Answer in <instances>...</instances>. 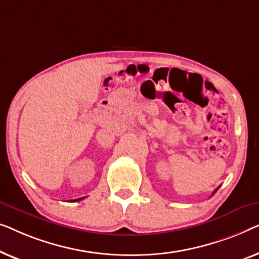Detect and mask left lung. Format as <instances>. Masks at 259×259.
I'll return each mask as SVG.
<instances>
[{
  "label": "left lung",
  "instance_id": "8db88e82",
  "mask_svg": "<svg viewBox=\"0 0 259 259\" xmlns=\"http://www.w3.org/2000/svg\"><path fill=\"white\" fill-rule=\"evenodd\" d=\"M217 190H218V188H217V189H216V190H214V191H213V194H214V192H216V191H217ZM213 194H212V195H213Z\"/></svg>",
  "mask_w": 259,
  "mask_h": 259
}]
</instances>
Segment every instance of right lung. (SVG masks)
I'll return each instance as SVG.
<instances>
[{
  "label": "right lung",
  "instance_id": "1",
  "mask_svg": "<svg viewBox=\"0 0 259 259\" xmlns=\"http://www.w3.org/2000/svg\"><path fill=\"white\" fill-rule=\"evenodd\" d=\"M84 197H82V198H78V199H74V202H77V201H81V199H83Z\"/></svg>",
  "mask_w": 259,
  "mask_h": 259
}]
</instances>
